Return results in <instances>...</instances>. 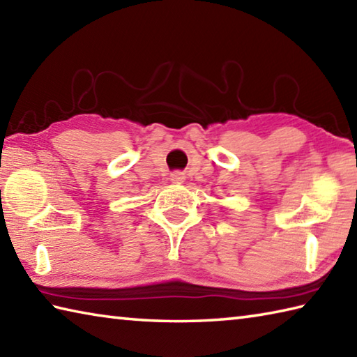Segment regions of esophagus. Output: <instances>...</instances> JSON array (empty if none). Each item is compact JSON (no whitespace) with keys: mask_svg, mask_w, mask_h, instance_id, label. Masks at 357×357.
<instances>
[{"mask_svg":"<svg viewBox=\"0 0 357 357\" xmlns=\"http://www.w3.org/2000/svg\"><path fill=\"white\" fill-rule=\"evenodd\" d=\"M170 181H172V183H174V184H183L184 181H185L184 173L183 172H173L170 174Z\"/></svg>","mask_w":357,"mask_h":357,"instance_id":"1","label":"esophagus"}]
</instances>
